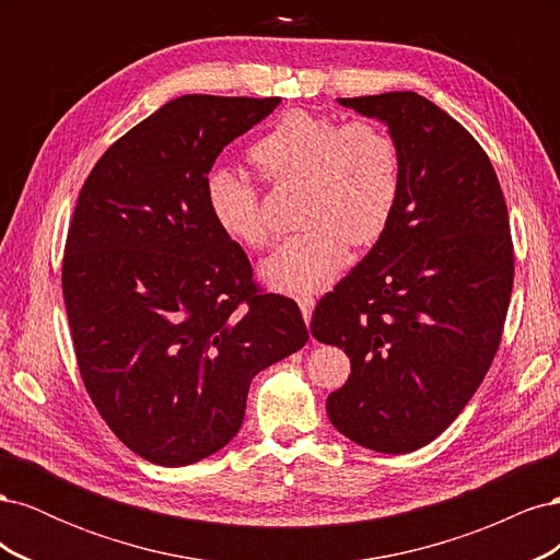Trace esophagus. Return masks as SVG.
<instances>
[{
    "mask_svg": "<svg viewBox=\"0 0 560 560\" xmlns=\"http://www.w3.org/2000/svg\"><path fill=\"white\" fill-rule=\"evenodd\" d=\"M299 308H301V315H303V319H306V325H308L311 315H313V308H315V299L313 296H299Z\"/></svg>",
    "mask_w": 560,
    "mask_h": 560,
    "instance_id": "obj_1",
    "label": "esophagus"
}]
</instances>
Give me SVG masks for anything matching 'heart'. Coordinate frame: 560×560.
I'll return each mask as SVG.
<instances>
[{
	"mask_svg": "<svg viewBox=\"0 0 560 560\" xmlns=\"http://www.w3.org/2000/svg\"><path fill=\"white\" fill-rule=\"evenodd\" d=\"M261 179L301 182L299 222L261 264L264 280L287 294L325 290L348 264L352 245H371L387 229L401 189L397 140L369 118L338 121L303 109L287 112L249 147ZM206 202L217 229L247 249H264L273 229L261 189L245 173L217 165L206 177Z\"/></svg>",
	"mask_w": 560,
	"mask_h": 560,
	"instance_id": "1",
	"label": "heart"
}]
</instances>
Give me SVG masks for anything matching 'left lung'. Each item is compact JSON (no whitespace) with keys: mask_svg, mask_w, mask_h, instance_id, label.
Wrapping results in <instances>:
<instances>
[{"mask_svg":"<svg viewBox=\"0 0 560 560\" xmlns=\"http://www.w3.org/2000/svg\"><path fill=\"white\" fill-rule=\"evenodd\" d=\"M387 124L397 208L376 245L319 299L311 331L350 376L331 425L378 453H411L460 416L500 348L514 284L510 214L481 144L413 91L341 97Z\"/></svg>","mask_w":560,"mask_h":560,"instance_id":"1","label":"left lung"}]
</instances>
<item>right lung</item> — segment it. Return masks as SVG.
I'll list each match as a JSON object with an SVG mask.
<instances>
[{
  "mask_svg": "<svg viewBox=\"0 0 560 560\" xmlns=\"http://www.w3.org/2000/svg\"><path fill=\"white\" fill-rule=\"evenodd\" d=\"M278 105L175 97L81 186L62 257L79 374L109 430L154 465L224 448L252 378L308 341L296 303L259 290L206 202L214 159Z\"/></svg>",
  "mask_w": 560,
  "mask_h": 560,
  "instance_id": "add662e5",
  "label": "right lung"
}]
</instances>
